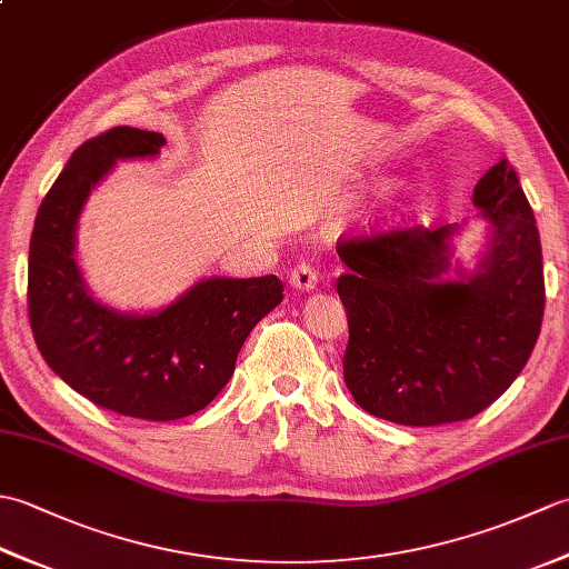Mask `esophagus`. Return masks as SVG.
<instances>
[{
  "label": "esophagus",
  "mask_w": 569,
  "mask_h": 569,
  "mask_svg": "<svg viewBox=\"0 0 569 569\" xmlns=\"http://www.w3.org/2000/svg\"><path fill=\"white\" fill-rule=\"evenodd\" d=\"M291 286L298 291H312L318 286V269L308 261H300L291 271Z\"/></svg>",
  "instance_id": "esophagus-1"
}]
</instances>
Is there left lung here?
<instances>
[{"instance_id": "left-lung-1", "label": "left lung", "mask_w": 569, "mask_h": 569, "mask_svg": "<svg viewBox=\"0 0 569 569\" xmlns=\"http://www.w3.org/2000/svg\"><path fill=\"white\" fill-rule=\"evenodd\" d=\"M475 204L491 224L477 273L450 281L452 224L342 237L347 273L345 383L367 413L398 426L477 416L533 352L546 310L536 217L509 161L479 178Z\"/></svg>"}]
</instances>
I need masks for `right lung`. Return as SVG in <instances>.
<instances>
[{
	"instance_id": "obj_1",
	"label": "right lung",
	"mask_w": 569,
	"mask_h": 569,
	"mask_svg": "<svg viewBox=\"0 0 569 569\" xmlns=\"http://www.w3.org/2000/svg\"><path fill=\"white\" fill-rule=\"evenodd\" d=\"M159 131L112 127L72 151L43 198L29 247V322L39 352L94 406L141 420L198 413L234 373L241 345L283 300L276 276L208 278L176 303L127 316L88 293L76 263V224L117 159L161 151Z\"/></svg>"
}]
</instances>
